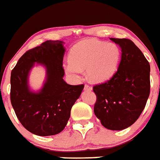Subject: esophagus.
I'll return each instance as SVG.
<instances>
[{"label":"esophagus","instance_id":"1","mask_svg":"<svg viewBox=\"0 0 160 160\" xmlns=\"http://www.w3.org/2000/svg\"><path fill=\"white\" fill-rule=\"evenodd\" d=\"M85 90H92V87H91V86H90L89 85H85Z\"/></svg>","mask_w":160,"mask_h":160}]
</instances>
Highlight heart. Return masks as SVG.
<instances>
[{
    "mask_svg": "<svg viewBox=\"0 0 160 160\" xmlns=\"http://www.w3.org/2000/svg\"><path fill=\"white\" fill-rule=\"evenodd\" d=\"M119 58L120 49L116 44L88 40L74 46L64 70L75 80H80L83 70H87L89 80L103 82L114 75Z\"/></svg>",
    "mask_w": 160,
    "mask_h": 160,
    "instance_id": "obj_1",
    "label": "heart"
}]
</instances>
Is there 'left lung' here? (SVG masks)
<instances>
[{
	"mask_svg": "<svg viewBox=\"0 0 160 160\" xmlns=\"http://www.w3.org/2000/svg\"><path fill=\"white\" fill-rule=\"evenodd\" d=\"M110 40L120 46L121 60L109 80L93 87L94 112L106 129L122 130L134 124L145 107L150 93V65L132 41Z\"/></svg>",
	"mask_w": 160,
	"mask_h": 160,
	"instance_id": "obj_1",
	"label": "left lung"
}]
</instances>
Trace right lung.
Returning a JSON list of instances; mask_svg holds the SVG:
<instances>
[{"instance_id":"right-lung-1","label":"right lung","mask_w":160,"mask_h":160,"mask_svg":"<svg viewBox=\"0 0 160 160\" xmlns=\"http://www.w3.org/2000/svg\"><path fill=\"white\" fill-rule=\"evenodd\" d=\"M60 41H46L29 50L11 71V102L21 124L39 136L59 134L70 119L73 105L84 85H71L63 80L65 48ZM35 62L47 69V80L39 92H32L28 75Z\"/></svg>"}]
</instances>
